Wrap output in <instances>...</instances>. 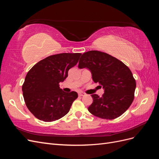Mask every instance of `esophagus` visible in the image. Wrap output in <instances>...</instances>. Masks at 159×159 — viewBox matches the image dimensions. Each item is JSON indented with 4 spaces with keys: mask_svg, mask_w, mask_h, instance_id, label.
<instances>
[{
    "mask_svg": "<svg viewBox=\"0 0 159 159\" xmlns=\"http://www.w3.org/2000/svg\"><path fill=\"white\" fill-rule=\"evenodd\" d=\"M85 95V93L84 92H83V91H80V92L78 93L79 96H84Z\"/></svg>",
    "mask_w": 159,
    "mask_h": 159,
    "instance_id": "obj_1",
    "label": "esophagus"
}]
</instances>
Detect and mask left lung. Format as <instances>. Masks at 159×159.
<instances>
[{"mask_svg":"<svg viewBox=\"0 0 159 159\" xmlns=\"http://www.w3.org/2000/svg\"><path fill=\"white\" fill-rule=\"evenodd\" d=\"M78 68H88L94 82L105 89L102 97L91 95L93 103L88 107L91 114L113 119L126 111L133 102L136 81L125 64L107 53L91 50L81 56Z\"/></svg>","mask_w":159,"mask_h":159,"instance_id":"1","label":"left lung"}]
</instances>
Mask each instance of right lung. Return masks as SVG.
<instances>
[{
  "instance_id": "add662e5",
  "label": "right lung",
  "mask_w": 159,
  "mask_h": 159,
  "mask_svg": "<svg viewBox=\"0 0 159 159\" xmlns=\"http://www.w3.org/2000/svg\"><path fill=\"white\" fill-rule=\"evenodd\" d=\"M80 53H61L38 61L28 71L22 85L26 107L37 119L51 122L63 117L69 112L75 91L66 93L60 82L68 75V70L78 62Z\"/></svg>"
}]
</instances>
